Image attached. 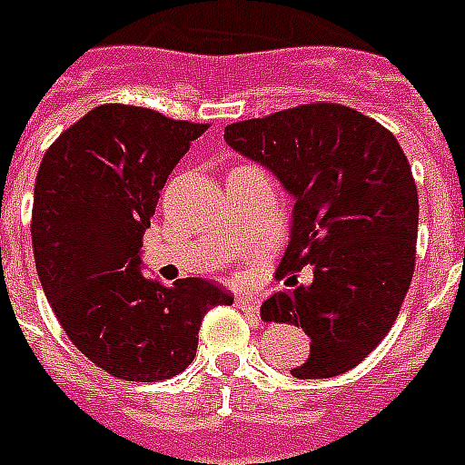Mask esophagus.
I'll list each match as a JSON object with an SVG mask.
<instances>
[{"label": "esophagus", "instance_id": "obj_1", "mask_svg": "<svg viewBox=\"0 0 465 465\" xmlns=\"http://www.w3.org/2000/svg\"><path fill=\"white\" fill-rule=\"evenodd\" d=\"M236 305L245 312H258L260 311V298L255 293H239L236 296Z\"/></svg>", "mask_w": 465, "mask_h": 465}]
</instances>
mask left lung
<instances>
[{"label":"left lung","mask_w":465,"mask_h":465,"mask_svg":"<svg viewBox=\"0 0 465 465\" xmlns=\"http://www.w3.org/2000/svg\"><path fill=\"white\" fill-rule=\"evenodd\" d=\"M226 145L292 195L279 272L312 265L311 284L272 293L260 318L301 324L311 356L298 380L356 368L394 324L416 265L418 191L394 135L343 104H301L224 128Z\"/></svg>","instance_id":"left-lung-1"}]
</instances>
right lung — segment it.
Instances as JSON below:
<instances>
[{
	"label": "right lung",
	"instance_id": "1",
	"mask_svg": "<svg viewBox=\"0 0 465 465\" xmlns=\"http://www.w3.org/2000/svg\"><path fill=\"white\" fill-rule=\"evenodd\" d=\"M205 128L102 104L56 138L37 172L30 233L45 296L75 349L128 382L179 375L205 312L233 303L210 279L164 286L143 270L160 191Z\"/></svg>",
	"mask_w": 465,
	"mask_h": 465
}]
</instances>
